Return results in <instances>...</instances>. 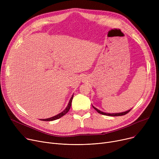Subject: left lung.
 I'll use <instances>...</instances> for the list:
<instances>
[{
  "instance_id": "1",
  "label": "left lung",
  "mask_w": 159,
  "mask_h": 159,
  "mask_svg": "<svg viewBox=\"0 0 159 159\" xmlns=\"http://www.w3.org/2000/svg\"><path fill=\"white\" fill-rule=\"evenodd\" d=\"M93 107L94 108V109L98 113H100V114H102V115H107V116H122V115H126V114H127L128 112H129L130 111V110H128V111H125V112H122V113H104V112H102V111H100V110H98V109H97L96 107H95L94 106H93Z\"/></svg>"
}]
</instances>
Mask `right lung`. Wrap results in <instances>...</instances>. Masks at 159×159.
<instances>
[{
  "instance_id": "right-lung-1",
  "label": "right lung",
  "mask_w": 159,
  "mask_h": 159,
  "mask_svg": "<svg viewBox=\"0 0 159 159\" xmlns=\"http://www.w3.org/2000/svg\"><path fill=\"white\" fill-rule=\"evenodd\" d=\"M73 97V95L71 97V99L70 100V102H69V103H68V106L66 107V109H65L62 112H61V113L58 114V115H55V116H52V117H51V118L46 119H42V120L40 119V120H43V121H52V120H56V119H59V118L62 117V116H64V115H66L67 113H68V112L69 111V110H70V107H71V102H72Z\"/></svg>"
}]
</instances>
